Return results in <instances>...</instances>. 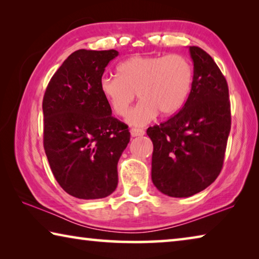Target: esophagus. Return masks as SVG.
<instances>
[{
  "label": "esophagus",
  "instance_id": "34e87169",
  "mask_svg": "<svg viewBox=\"0 0 259 259\" xmlns=\"http://www.w3.org/2000/svg\"><path fill=\"white\" fill-rule=\"evenodd\" d=\"M130 134H131V137H140V136L145 135V131H144L143 129L133 128L130 130Z\"/></svg>",
  "mask_w": 259,
  "mask_h": 259
}]
</instances>
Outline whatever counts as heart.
Masks as SVG:
<instances>
[{
  "mask_svg": "<svg viewBox=\"0 0 259 259\" xmlns=\"http://www.w3.org/2000/svg\"><path fill=\"white\" fill-rule=\"evenodd\" d=\"M117 77L104 76L99 91L117 116L124 117L135 93L141 102L130 112L126 122L143 126L156 117L170 116L181 111L190 96L193 66L185 56L136 55L116 68Z\"/></svg>",
  "mask_w": 259,
  "mask_h": 259,
  "instance_id": "heart-1",
  "label": "heart"
}]
</instances>
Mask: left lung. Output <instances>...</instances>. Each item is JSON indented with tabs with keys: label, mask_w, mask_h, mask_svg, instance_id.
<instances>
[{
	"label": "left lung",
	"mask_w": 259,
	"mask_h": 259,
	"mask_svg": "<svg viewBox=\"0 0 259 259\" xmlns=\"http://www.w3.org/2000/svg\"><path fill=\"white\" fill-rule=\"evenodd\" d=\"M194 75L190 96L176 115L147 129L153 142L152 181L172 198L203 191L221 174L231 130L226 78L213 59L190 47Z\"/></svg>",
	"instance_id": "obj_1"
}]
</instances>
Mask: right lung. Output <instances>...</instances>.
Returning <instances> with one entry per match:
<instances>
[{"label":"right lung","mask_w":259,"mask_h":259,"mask_svg":"<svg viewBox=\"0 0 259 259\" xmlns=\"http://www.w3.org/2000/svg\"><path fill=\"white\" fill-rule=\"evenodd\" d=\"M116 50L73 52L43 97V146L60 187L77 199L106 198L117 186V162L130 140L112 116L99 82Z\"/></svg>","instance_id":"1"}]
</instances>
